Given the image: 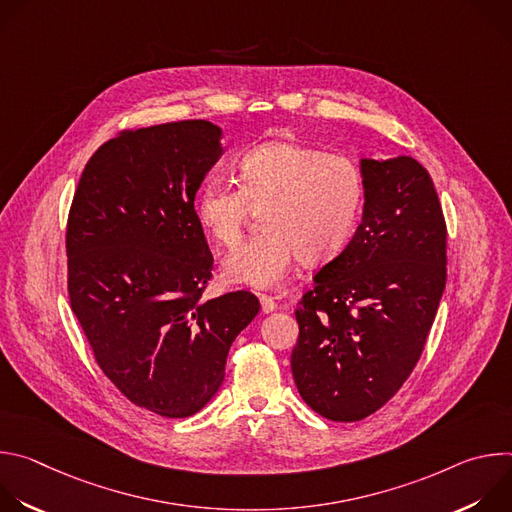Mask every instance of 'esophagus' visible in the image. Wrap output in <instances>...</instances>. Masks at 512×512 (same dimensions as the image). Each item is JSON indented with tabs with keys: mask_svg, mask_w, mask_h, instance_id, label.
Instances as JSON below:
<instances>
[{
	"mask_svg": "<svg viewBox=\"0 0 512 512\" xmlns=\"http://www.w3.org/2000/svg\"><path fill=\"white\" fill-rule=\"evenodd\" d=\"M259 302H261V310H263V314H271V312L277 308V304H275V300H273L271 296L259 294Z\"/></svg>",
	"mask_w": 512,
	"mask_h": 512,
	"instance_id": "34e87169",
	"label": "esophagus"
}]
</instances>
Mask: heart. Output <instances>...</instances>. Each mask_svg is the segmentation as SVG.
<instances>
[{"label": "heart", "instance_id": "heart-1", "mask_svg": "<svg viewBox=\"0 0 512 512\" xmlns=\"http://www.w3.org/2000/svg\"><path fill=\"white\" fill-rule=\"evenodd\" d=\"M237 188L208 178L196 192L194 216L218 247L241 241L251 212L261 233L223 261L229 283L271 289L298 257L306 267L334 259L350 241L367 194L360 166L296 141H267L245 152Z\"/></svg>", "mask_w": 512, "mask_h": 512}]
</instances>
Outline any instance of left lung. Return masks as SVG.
Returning a JSON list of instances; mask_svg holds the SVG:
<instances>
[{"instance_id":"left-lung-1","label":"left lung","mask_w":512,"mask_h":512,"mask_svg":"<svg viewBox=\"0 0 512 512\" xmlns=\"http://www.w3.org/2000/svg\"><path fill=\"white\" fill-rule=\"evenodd\" d=\"M360 225L314 275L296 320L291 373L332 421L381 409L417 364L446 287V223L427 170L409 156L360 158Z\"/></svg>"}]
</instances>
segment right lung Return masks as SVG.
Returning a JSON list of instances; mask_svg holds the SVG:
<instances>
[{
	"label": "right lung",
	"mask_w": 512,
	"mask_h": 512,
	"mask_svg": "<svg viewBox=\"0 0 512 512\" xmlns=\"http://www.w3.org/2000/svg\"><path fill=\"white\" fill-rule=\"evenodd\" d=\"M204 121L123 131L87 162L66 229L68 296L101 371L137 407L190 417L221 389L249 291L202 300L212 255L196 192L223 156Z\"/></svg>",
	"instance_id": "1"
}]
</instances>
